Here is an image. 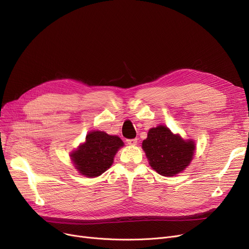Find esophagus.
<instances>
[{
	"instance_id": "obj_1",
	"label": "esophagus",
	"mask_w": 249,
	"mask_h": 249,
	"mask_svg": "<svg viewBox=\"0 0 249 249\" xmlns=\"http://www.w3.org/2000/svg\"><path fill=\"white\" fill-rule=\"evenodd\" d=\"M127 143L129 145H136L137 144V139L134 138V139H127Z\"/></svg>"
}]
</instances>
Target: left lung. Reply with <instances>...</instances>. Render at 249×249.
I'll return each instance as SVG.
<instances>
[{
  "label": "left lung",
  "instance_id": "left-lung-1",
  "mask_svg": "<svg viewBox=\"0 0 249 249\" xmlns=\"http://www.w3.org/2000/svg\"><path fill=\"white\" fill-rule=\"evenodd\" d=\"M142 149L150 167L165 177L176 176L184 171L193 159L196 142L174 134L167 126L150 128L142 142Z\"/></svg>",
  "mask_w": 249,
  "mask_h": 249
}]
</instances>
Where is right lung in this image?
Masks as SVG:
<instances>
[{
	"instance_id": "add662e5",
	"label": "right lung",
	"mask_w": 249,
	"mask_h": 249,
	"mask_svg": "<svg viewBox=\"0 0 249 249\" xmlns=\"http://www.w3.org/2000/svg\"><path fill=\"white\" fill-rule=\"evenodd\" d=\"M124 145L117 135L93 130L88 133L85 142L70 154L72 163L80 175L88 178L101 176L114 163L117 151Z\"/></svg>"
}]
</instances>
